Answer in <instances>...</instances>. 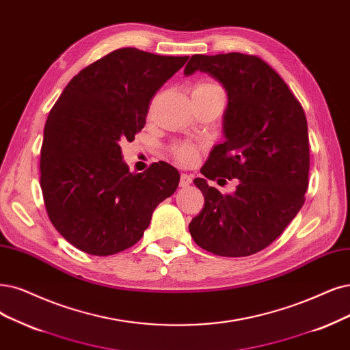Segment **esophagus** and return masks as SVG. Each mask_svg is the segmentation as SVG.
<instances>
[{"mask_svg":"<svg viewBox=\"0 0 350 350\" xmlns=\"http://www.w3.org/2000/svg\"><path fill=\"white\" fill-rule=\"evenodd\" d=\"M190 185H191V176H189V174H186V173H183L182 176H180V187L186 189V187H189Z\"/></svg>","mask_w":350,"mask_h":350,"instance_id":"34e87169","label":"esophagus"}]
</instances>
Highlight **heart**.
Here are the masks:
<instances>
[{
	"label": "heart",
	"instance_id": "b5f03b06",
	"mask_svg": "<svg viewBox=\"0 0 350 350\" xmlns=\"http://www.w3.org/2000/svg\"><path fill=\"white\" fill-rule=\"evenodd\" d=\"M195 90H212V92H222V89L211 82H202L196 85ZM224 94V92H222ZM174 157L183 164H191L198 157V148L190 144H176L173 147Z\"/></svg>",
	"mask_w": 350,
	"mask_h": 350
}]
</instances>
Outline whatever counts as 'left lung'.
Instances as JSON below:
<instances>
[{"mask_svg": "<svg viewBox=\"0 0 350 350\" xmlns=\"http://www.w3.org/2000/svg\"><path fill=\"white\" fill-rule=\"evenodd\" d=\"M211 75L228 94L222 144L193 180L204 206L190 235L221 256H248L273 243L304 204L308 187V133L304 111L280 75L260 57L242 53L195 55L185 75ZM240 180L222 196L207 178ZM224 179L223 181L226 180ZM219 183V180H217Z\"/></svg>", "mask_w": 350, "mask_h": 350, "instance_id": "left-lung-1", "label": "left lung"}]
</instances>
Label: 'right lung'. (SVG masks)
<instances>
[{"mask_svg":"<svg viewBox=\"0 0 350 350\" xmlns=\"http://www.w3.org/2000/svg\"><path fill=\"white\" fill-rule=\"evenodd\" d=\"M189 56L113 50L64 88L44 125L40 186L50 222L73 247L107 256L137 243L180 174L159 161L131 173L121 142L146 125L150 100Z\"/></svg>","mask_w":350,"mask_h":350,"instance_id":"right-lung-1","label":"right lung"}]
</instances>
